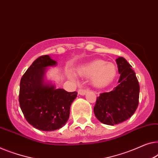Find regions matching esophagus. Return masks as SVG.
I'll use <instances>...</instances> for the list:
<instances>
[{
  "label": "esophagus",
  "instance_id": "obj_1",
  "mask_svg": "<svg viewBox=\"0 0 158 158\" xmlns=\"http://www.w3.org/2000/svg\"><path fill=\"white\" fill-rule=\"evenodd\" d=\"M88 91V89H84V88H81L77 90V93H78L79 95H85V93Z\"/></svg>",
  "mask_w": 158,
  "mask_h": 158
}]
</instances>
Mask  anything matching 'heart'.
I'll return each instance as SVG.
<instances>
[{
    "label": "heart",
    "instance_id": "heart-1",
    "mask_svg": "<svg viewBox=\"0 0 158 158\" xmlns=\"http://www.w3.org/2000/svg\"><path fill=\"white\" fill-rule=\"evenodd\" d=\"M80 75L87 77H91L92 83L95 86H104L109 84L115 78L116 68L113 63L98 60L80 68Z\"/></svg>",
    "mask_w": 158,
    "mask_h": 158
}]
</instances>
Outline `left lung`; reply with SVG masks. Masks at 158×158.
Returning a JSON list of instances; mask_svg holds the SVG:
<instances>
[{
	"mask_svg": "<svg viewBox=\"0 0 158 158\" xmlns=\"http://www.w3.org/2000/svg\"><path fill=\"white\" fill-rule=\"evenodd\" d=\"M116 63L120 74L118 86L110 92L100 93L93 109L98 120L108 125L129 119L139 103L140 85L135 73L123 57L116 59Z\"/></svg>",
	"mask_w": 158,
	"mask_h": 158,
	"instance_id": "obj_1",
	"label": "left lung"
}]
</instances>
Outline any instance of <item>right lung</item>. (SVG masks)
I'll return each instance as SVG.
<instances>
[{
	"label": "right lung",
	"mask_w": 158,
	"mask_h": 158,
	"mask_svg": "<svg viewBox=\"0 0 158 158\" xmlns=\"http://www.w3.org/2000/svg\"><path fill=\"white\" fill-rule=\"evenodd\" d=\"M57 65L48 55L36 59L23 75L20 83L19 103L29 124L42 131L62 127L70 116L72 102L77 92L56 88L45 81L47 67Z\"/></svg>",
	"instance_id": "add662e5"
}]
</instances>
